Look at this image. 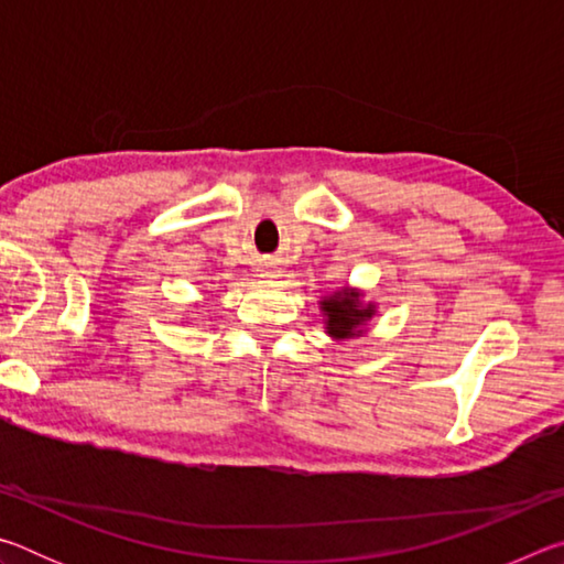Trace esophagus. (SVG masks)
Returning a JSON list of instances; mask_svg holds the SVG:
<instances>
[{
	"mask_svg": "<svg viewBox=\"0 0 564 564\" xmlns=\"http://www.w3.org/2000/svg\"><path fill=\"white\" fill-rule=\"evenodd\" d=\"M269 279H271V275H269Z\"/></svg>",
	"mask_w": 564,
	"mask_h": 564,
	"instance_id": "1",
	"label": "esophagus"
}]
</instances>
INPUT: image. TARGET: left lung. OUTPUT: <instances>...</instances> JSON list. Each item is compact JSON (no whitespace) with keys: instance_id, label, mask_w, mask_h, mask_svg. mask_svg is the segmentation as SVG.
<instances>
[{"instance_id":"left-lung-1","label":"left lung","mask_w":564,"mask_h":564,"mask_svg":"<svg viewBox=\"0 0 564 564\" xmlns=\"http://www.w3.org/2000/svg\"><path fill=\"white\" fill-rule=\"evenodd\" d=\"M318 308L323 328L333 340L366 336L370 321L378 316L376 301H366V291L356 289V285H343V289L323 295Z\"/></svg>"}]
</instances>
